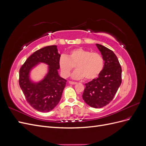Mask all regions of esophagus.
I'll return each instance as SVG.
<instances>
[{
  "label": "esophagus",
  "mask_w": 146,
  "mask_h": 146,
  "mask_svg": "<svg viewBox=\"0 0 146 146\" xmlns=\"http://www.w3.org/2000/svg\"><path fill=\"white\" fill-rule=\"evenodd\" d=\"M69 83L70 84V85H76V84H77V82H72V81H69Z\"/></svg>",
  "instance_id": "1"
}]
</instances>
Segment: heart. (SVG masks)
<instances>
[{"label":"heart","instance_id":"heart-1","mask_svg":"<svg viewBox=\"0 0 146 146\" xmlns=\"http://www.w3.org/2000/svg\"><path fill=\"white\" fill-rule=\"evenodd\" d=\"M60 69L63 76L68 77L74 66L77 69L72 74V78L91 80L96 78L102 71L104 59L98 52H91L82 48L70 51L67 56L62 55L59 60Z\"/></svg>","mask_w":146,"mask_h":146}]
</instances>
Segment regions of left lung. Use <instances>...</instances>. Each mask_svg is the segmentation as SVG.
<instances>
[{"instance_id": "8db88e82", "label": "left lung", "mask_w": 146, "mask_h": 146, "mask_svg": "<svg viewBox=\"0 0 146 146\" xmlns=\"http://www.w3.org/2000/svg\"><path fill=\"white\" fill-rule=\"evenodd\" d=\"M105 61L104 67L99 77L85 83L82 95L90 107L98 108L110 103L122 82V68L114 53L101 44H96Z\"/></svg>"}]
</instances>
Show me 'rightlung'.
I'll return each instance as SVG.
<instances>
[{"label":"right lung","instance_id":"add662e5","mask_svg":"<svg viewBox=\"0 0 146 146\" xmlns=\"http://www.w3.org/2000/svg\"><path fill=\"white\" fill-rule=\"evenodd\" d=\"M60 56L56 46H46L31 55L19 69V86L27 102L38 111H51L61 99L67 81L60 77L58 73ZM39 62L50 66L49 72L42 81L33 84L29 80L28 74L29 70Z\"/></svg>","mask_w":146,"mask_h":146}]
</instances>
